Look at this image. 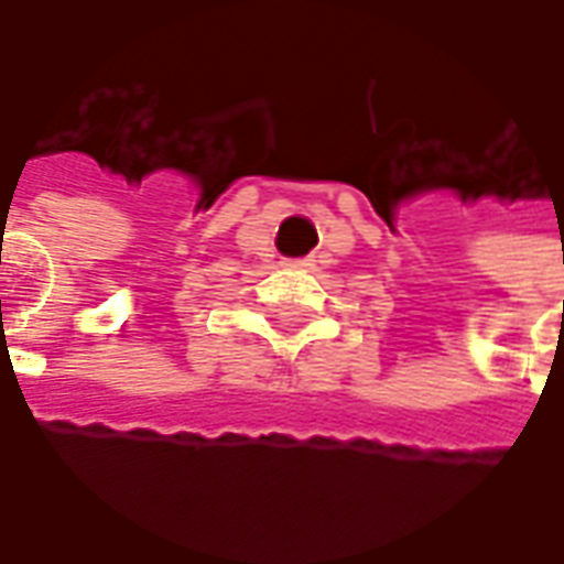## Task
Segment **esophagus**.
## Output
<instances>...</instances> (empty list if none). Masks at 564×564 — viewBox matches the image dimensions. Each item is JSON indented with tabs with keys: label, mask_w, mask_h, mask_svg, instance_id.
<instances>
[{
	"label": "esophagus",
	"mask_w": 564,
	"mask_h": 564,
	"mask_svg": "<svg viewBox=\"0 0 564 564\" xmlns=\"http://www.w3.org/2000/svg\"><path fill=\"white\" fill-rule=\"evenodd\" d=\"M299 265H302V262H299Z\"/></svg>",
	"instance_id": "34e87169"
}]
</instances>
